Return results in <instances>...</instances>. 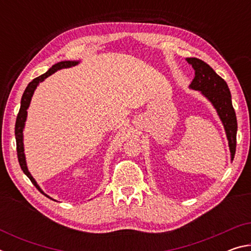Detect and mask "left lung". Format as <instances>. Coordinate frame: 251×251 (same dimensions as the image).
Returning <instances> with one entry per match:
<instances>
[{
	"mask_svg": "<svg viewBox=\"0 0 251 251\" xmlns=\"http://www.w3.org/2000/svg\"><path fill=\"white\" fill-rule=\"evenodd\" d=\"M187 62L195 70V77L189 87L195 91H201V94L210 100V103L217 110L226 130L231 160H233L237 143V118L235 109L232 107L231 95L228 85L201 59L189 57L187 58Z\"/></svg>",
	"mask_w": 251,
	"mask_h": 251,
	"instance_id": "left-lung-1",
	"label": "left lung"
}]
</instances>
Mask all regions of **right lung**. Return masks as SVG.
Instances as JSON below:
<instances>
[{"label": "right lung", "mask_w": 251, "mask_h": 251, "mask_svg": "<svg viewBox=\"0 0 251 251\" xmlns=\"http://www.w3.org/2000/svg\"><path fill=\"white\" fill-rule=\"evenodd\" d=\"M76 64H78V62L64 61V62H59V63H57V64L53 65L48 72H46L45 74L41 75L36 78H34L31 83H28L27 87L25 88V91L23 93L22 100H21V107H20L18 117H16V123H15V139H16V151H18L19 163H20L21 168H22L23 173L29 178V180L32 181V184L35 186L42 194H44L43 190L40 188V186L37 185V182L35 181V179H34L31 174H29V172H28L27 166H26V160H25V155H24L23 129H24L25 121H26V116H27V108L29 106V103H31L33 93H34V91H35V88L37 87V85H39L41 82H43L46 77H49L50 75H52L56 71L62 70V69H69V67L75 66ZM44 195L46 197H49L46 194H44ZM49 198H50V197H49Z\"/></svg>", "instance_id": "1"}]
</instances>
